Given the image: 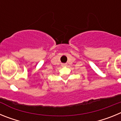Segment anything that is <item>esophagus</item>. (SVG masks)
Instances as JSON below:
<instances>
[{"mask_svg": "<svg viewBox=\"0 0 121 121\" xmlns=\"http://www.w3.org/2000/svg\"><path fill=\"white\" fill-rule=\"evenodd\" d=\"M62 67H65V66H67V64H62Z\"/></svg>", "mask_w": 121, "mask_h": 121, "instance_id": "esophagus-1", "label": "esophagus"}]
</instances>
